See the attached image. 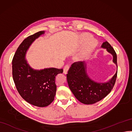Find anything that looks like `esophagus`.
Returning <instances> with one entry per match:
<instances>
[{
  "label": "esophagus",
  "instance_id": "obj_1",
  "mask_svg": "<svg viewBox=\"0 0 132 132\" xmlns=\"http://www.w3.org/2000/svg\"><path fill=\"white\" fill-rule=\"evenodd\" d=\"M69 69V65L68 64L65 65V66L64 67V70H63V72L65 74H67L68 73V71Z\"/></svg>",
  "mask_w": 132,
  "mask_h": 132
}]
</instances>
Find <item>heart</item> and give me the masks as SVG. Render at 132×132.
Segmentation results:
<instances>
[{
	"label": "heart",
	"mask_w": 132,
	"mask_h": 132,
	"mask_svg": "<svg viewBox=\"0 0 132 132\" xmlns=\"http://www.w3.org/2000/svg\"><path fill=\"white\" fill-rule=\"evenodd\" d=\"M79 44L81 46L84 47L76 59L79 62H84L88 59L98 46L97 41L94 39H92L90 34L86 33L80 34Z\"/></svg>",
	"instance_id": "b5f03b06"
}]
</instances>
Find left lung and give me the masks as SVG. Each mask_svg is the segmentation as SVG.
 Returning <instances> with one entry per match:
<instances>
[{
    "mask_svg": "<svg viewBox=\"0 0 132 132\" xmlns=\"http://www.w3.org/2000/svg\"><path fill=\"white\" fill-rule=\"evenodd\" d=\"M102 48L113 55V62L117 67V56L114 50L108 42ZM117 70L107 82L98 83L92 80L87 72V64L84 62L74 63L67 74L70 90L78 101L85 104H92L101 101L111 92L115 84Z\"/></svg>",
    "mask_w": 132,
    "mask_h": 132,
    "instance_id": "8db88e82",
    "label": "left lung"
}]
</instances>
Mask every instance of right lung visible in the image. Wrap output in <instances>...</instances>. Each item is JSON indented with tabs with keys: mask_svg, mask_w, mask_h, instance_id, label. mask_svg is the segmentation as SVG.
<instances>
[{
	"mask_svg": "<svg viewBox=\"0 0 132 132\" xmlns=\"http://www.w3.org/2000/svg\"><path fill=\"white\" fill-rule=\"evenodd\" d=\"M44 33L40 31L25 39L12 60L13 78L18 92L25 101L39 107L47 106L54 101L56 90L55 77L63 72V69L54 68L34 69L26 59L31 44Z\"/></svg>",
	"mask_w": 132,
	"mask_h": 132,
	"instance_id": "obj_1",
	"label": "right lung"
}]
</instances>
